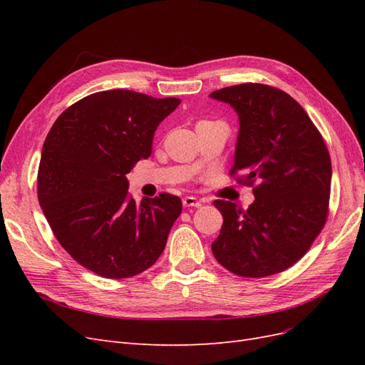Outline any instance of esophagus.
Segmentation results:
<instances>
[{"label":"esophagus","mask_w":365,"mask_h":365,"mask_svg":"<svg viewBox=\"0 0 365 365\" xmlns=\"http://www.w3.org/2000/svg\"><path fill=\"white\" fill-rule=\"evenodd\" d=\"M184 207H201V201H197L195 196H185L182 200Z\"/></svg>","instance_id":"esophagus-1"}]
</instances>
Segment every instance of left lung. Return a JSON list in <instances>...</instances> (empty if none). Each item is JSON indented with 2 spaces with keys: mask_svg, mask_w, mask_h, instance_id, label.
<instances>
[{
  "mask_svg": "<svg viewBox=\"0 0 365 365\" xmlns=\"http://www.w3.org/2000/svg\"><path fill=\"white\" fill-rule=\"evenodd\" d=\"M210 97L230 103L239 115L230 176L252 187L256 197L247 210L213 202L224 224L212 251L240 277L282 272L309 251L329 216L332 164L323 135L302 105L279 88L250 82Z\"/></svg>",
  "mask_w": 365,
  "mask_h": 365,
  "instance_id": "left-lung-1",
  "label": "left lung"
}]
</instances>
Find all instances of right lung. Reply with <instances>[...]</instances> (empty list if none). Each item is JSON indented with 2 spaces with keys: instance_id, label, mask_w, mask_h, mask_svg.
Listing matches in <instances>:
<instances>
[{
  "instance_id": "obj_1",
  "label": "right lung",
  "mask_w": 365,
  "mask_h": 365,
  "mask_svg": "<svg viewBox=\"0 0 365 365\" xmlns=\"http://www.w3.org/2000/svg\"><path fill=\"white\" fill-rule=\"evenodd\" d=\"M180 103L129 90L94 93L65 109L43 141L42 212L62 248L105 279L150 268L181 215L182 202L170 193L137 204L126 178L150 157L157 126Z\"/></svg>"
}]
</instances>
